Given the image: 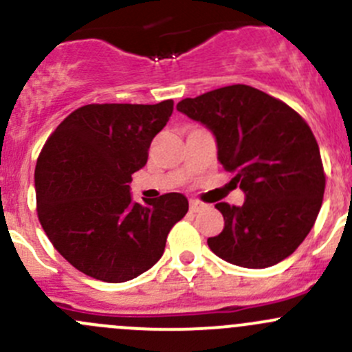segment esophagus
Returning a JSON list of instances; mask_svg holds the SVG:
<instances>
[{
	"label": "esophagus",
	"mask_w": 352,
	"mask_h": 352,
	"mask_svg": "<svg viewBox=\"0 0 352 352\" xmlns=\"http://www.w3.org/2000/svg\"><path fill=\"white\" fill-rule=\"evenodd\" d=\"M204 208V202L197 201V199H190V211L192 212H197L199 209Z\"/></svg>",
	"instance_id": "esophagus-1"
}]
</instances>
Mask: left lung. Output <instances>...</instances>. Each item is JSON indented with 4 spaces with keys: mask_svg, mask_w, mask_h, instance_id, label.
Wrapping results in <instances>:
<instances>
[{
    "mask_svg": "<svg viewBox=\"0 0 352 352\" xmlns=\"http://www.w3.org/2000/svg\"><path fill=\"white\" fill-rule=\"evenodd\" d=\"M177 110L212 131L219 163L245 192L242 206L216 204L225 228L208 239L209 248L248 269L289 257L324 201V165L310 126L285 102L248 85L184 98Z\"/></svg>",
    "mask_w": 352,
    "mask_h": 352,
    "instance_id": "left-lung-1",
    "label": "left lung"
}]
</instances>
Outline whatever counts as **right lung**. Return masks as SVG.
Segmentation results:
<instances>
[{
  "mask_svg": "<svg viewBox=\"0 0 352 352\" xmlns=\"http://www.w3.org/2000/svg\"><path fill=\"white\" fill-rule=\"evenodd\" d=\"M172 110V100L83 105L45 141L35 165L38 221L83 274L105 283L138 278L160 261L170 230L189 211L184 194L140 204L129 192Z\"/></svg>",
  "mask_w": 352,
  "mask_h": 352,
  "instance_id": "right-lung-1",
  "label": "right lung"
}]
</instances>
